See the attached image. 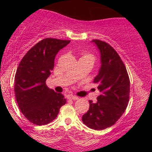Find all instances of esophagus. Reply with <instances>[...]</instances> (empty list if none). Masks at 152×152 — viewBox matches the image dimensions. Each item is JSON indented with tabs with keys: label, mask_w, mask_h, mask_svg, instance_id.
Segmentation results:
<instances>
[{
	"label": "esophagus",
	"mask_w": 152,
	"mask_h": 152,
	"mask_svg": "<svg viewBox=\"0 0 152 152\" xmlns=\"http://www.w3.org/2000/svg\"><path fill=\"white\" fill-rule=\"evenodd\" d=\"M69 98L70 99H72V100H77V99H78V96H74V95H70Z\"/></svg>",
	"instance_id": "1"
}]
</instances>
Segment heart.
Here are the masks:
<instances>
[{"label": "heart", "instance_id": "heart-1", "mask_svg": "<svg viewBox=\"0 0 152 152\" xmlns=\"http://www.w3.org/2000/svg\"><path fill=\"white\" fill-rule=\"evenodd\" d=\"M83 57H90V58H94V56H93L92 55L88 54V53H85V54H84Z\"/></svg>", "mask_w": 152, "mask_h": 152}]
</instances>
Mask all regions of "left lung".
Returning a JSON list of instances; mask_svg holds the SVG:
<instances>
[{
    "label": "left lung",
    "mask_w": 152,
    "mask_h": 152,
    "mask_svg": "<svg viewBox=\"0 0 152 152\" xmlns=\"http://www.w3.org/2000/svg\"><path fill=\"white\" fill-rule=\"evenodd\" d=\"M100 55V68L94 83L100 95L96 103L89 100V110L82 116L86 126L103 130L115 124L126 110L129 100L130 81L124 63L116 50L105 42L94 39Z\"/></svg>",
    "instance_id": "8db88e82"
}]
</instances>
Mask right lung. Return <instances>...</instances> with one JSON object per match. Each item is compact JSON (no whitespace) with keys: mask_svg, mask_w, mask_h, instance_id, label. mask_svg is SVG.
<instances>
[{"mask_svg":"<svg viewBox=\"0 0 152 152\" xmlns=\"http://www.w3.org/2000/svg\"><path fill=\"white\" fill-rule=\"evenodd\" d=\"M69 40L46 38L27 52L19 64L15 75L16 100L29 122L37 126L53 121L66 99L47 87L45 80L54 68L56 55Z\"/></svg>","mask_w":152,"mask_h":152,"instance_id":"right-lung-1","label":"right lung"}]
</instances>
